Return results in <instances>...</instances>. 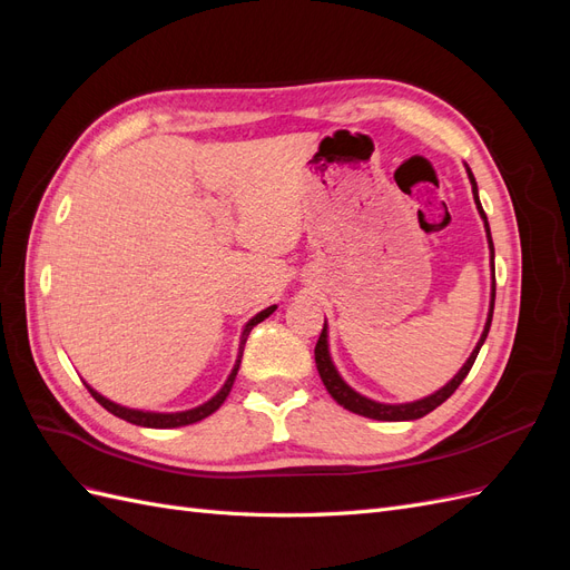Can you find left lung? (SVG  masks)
Wrapping results in <instances>:
<instances>
[{
	"label": "left lung",
	"mask_w": 570,
	"mask_h": 570,
	"mask_svg": "<svg viewBox=\"0 0 570 570\" xmlns=\"http://www.w3.org/2000/svg\"><path fill=\"white\" fill-rule=\"evenodd\" d=\"M465 170H469V180H471V187H473V199H475V206H478V214H480L482 220H485L488 245H490V254H492V273H494V245H492V235H490V223H488L485 212H482V204H480V197H478V185H475V178L471 174V168L465 166ZM492 312H494V283H492V302H490V312H488V323H485V331H482V335H480V340L475 344V350L471 352L469 358H465V364L461 366V371L452 377L450 383H446L444 387H440L438 392L423 396V400L406 402V404H383V402H373V400H368V396L352 390L347 383L342 381V375L337 373L333 358H331V352H327V323H323V331H321V337H318L316 350H314L318 375H321L325 390L331 392L333 400L340 406L347 409V411L358 413V416L375 419V421H416V419H423L425 413H430L433 409H438L442 402L450 400V396L454 394V390L463 383V377L469 375V371L473 368L475 356H478V352L482 347V342L488 340L490 325H492Z\"/></svg>",
	"instance_id": "1"
}]
</instances>
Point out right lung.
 <instances>
[{"mask_svg": "<svg viewBox=\"0 0 570 570\" xmlns=\"http://www.w3.org/2000/svg\"><path fill=\"white\" fill-rule=\"evenodd\" d=\"M273 312H275V306H268V308H264V312H258L254 318H249V323L245 325V331H243V337H239L237 361H235V366H233V371H230V375H228V381L223 383V387L212 396L209 402H204V404H199V406H195V409L176 411V413H157V411L128 409V406H120V404L107 400V396H101V394H99L97 390H92L88 383H85V387L90 390V394L95 396V400H97L101 406H105L109 413H114V416L124 419V421H128V423H132V425H142V428H180V425L197 423V421H202V419H206V416H212V413H214L223 402H226V396H228L230 390H233L235 375H237V371H239V361H243L245 342H247V337H249V333H252V327H254L256 323H262L264 318H268Z\"/></svg>", "mask_w": 570, "mask_h": 570, "instance_id": "obj_1", "label": "right lung"}]
</instances>
